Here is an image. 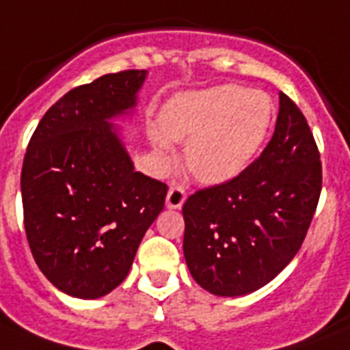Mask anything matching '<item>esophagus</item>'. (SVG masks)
<instances>
[{"label": "esophagus", "instance_id": "esophagus-1", "mask_svg": "<svg viewBox=\"0 0 350 350\" xmlns=\"http://www.w3.org/2000/svg\"><path fill=\"white\" fill-rule=\"evenodd\" d=\"M185 199H187V192H185V188L171 187L169 188V192H167V208H171V209L181 208L185 202Z\"/></svg>", "mask_w": 350, "mask_h": 350}]
</instances>
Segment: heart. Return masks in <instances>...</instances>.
I'll return each mask as SVG.
<instances>
[{
    "mask_svg": "<svg viewBox=\"0 0 350 350\" xmlns=\"http://www.w3.org/2000/svg\"><path fill=\"white\" fill-rule=\"evenodd\" d=\"M271 98L262 91L226 84L183 93L167 102L160 130L150 132L163 162L172 158V141H188L185 160L196 178L221 183L252 162L271 126Z\"/></svg>",
    "mask_w": 350,
    "mask_h": 350,
    "instance_id": "heart-1",
    "label": "heart"
}]
</instances>
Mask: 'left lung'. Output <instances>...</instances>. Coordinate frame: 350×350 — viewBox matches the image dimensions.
<instances>
[{"label": "left lung", "instance_id": "left-lung-1", "mask_svg": "<svg viewBox=\"0 0 350 350\" xmlns=\"http://www.w3.org/2000/svg\"><path fill=\"white\" fill-rule=\"evenodd\" d=\"M321 188L314 133L280 91L275 132L260 157L183 204V252L193 280L229 297L269 284L301 248Z\"/></svg>", "mask_w": 350, "mask_h": 350}]
</instances>
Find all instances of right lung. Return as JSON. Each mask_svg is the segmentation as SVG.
Instances as JSON below:
<instances>
[{"label":"right lung","mask_w":350,"mask_h":350,"mask_svg":"<svg viewBox=\"0 0 350 350\" xmlns=\"http://www.w3.org/2000/svg\"><path fill=\"white\" fill-rule=\"evenodd\" d=\"M146 70L70 90L40 120L21 172L24 229L47 280L74 297L105 296L126 278L165 183L133 171L107 123L135 105Z\"/></svg>","instance_id":"add662e5"}]
</instances>
